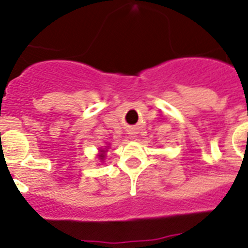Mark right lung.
<instances>
[{
  "label": "right lung",
  "mask_w": 248,
  "mask_h": 248,
  "mask_svg": "<svg viewBox=\"0 0 248 248\" xmlns=\"http://www.w3.org/2000/svg\"><path fill=\"white\" fill-rule=\"evenodd\" d=\"M107 148H108V146H107ZM107 151H108V150H103V149H100V153H99V155H98L100 160H104L105 153H107Z\"/></svg>",
  "instance_id": "1"
}]
</instances>
